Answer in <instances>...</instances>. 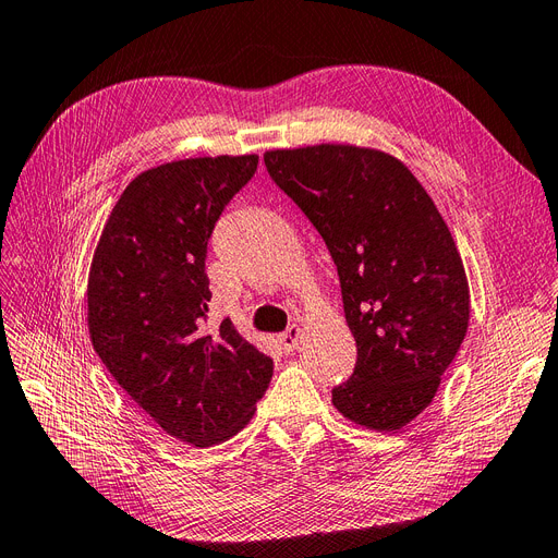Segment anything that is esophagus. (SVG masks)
Returning <instances> with one entry per match:
<instances>
[{
	"label": "esophagus",
	"instance_id": "obj_1",
	"mask_svg": "<svg viewBox=\"0 0 558 558\" xmlns=\"http://www.w3.org/2000/svg\"><path fill=\"white\" fill-rule=\"evenodd\" d=\"M277 342H279V347H281L283 353L295 351V347H298V342H300V328H298V326H291L289 330L281 332V335L277 337Z\"/></svg>",
	"mask_w": 558,
	"mask_h": 558
}]
</instances>
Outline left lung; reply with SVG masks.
I'll use <instances>...</instances> for the list:
<instances>
[{"instance_id":"obj_1","label":"left lung","mask_w":558,"mask_h":558,"mask_svg":"<svg viewBox=\"0 0 558 558\" xmlns=\"http://www.w3.org/2000/svg\"><path fill=\"white\" fill-rule=\"evenodd\" d=\"M263 158L340 275L359 361L332 388L335 410L369 430H402L433 402L470 326L465 267L442 214L379 148L316 144Z\"/></svg>"}]
</instances>
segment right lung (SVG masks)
<instances>
[{
    "mask_svg": "<svg viewBox=\"0 0 558 558\" xmlns=\"http://www.w3.org/2000/svg\"><path fill=\"white\" fill-rule=\"evenodd\" d=\"M256 167V154L150 167L118 197L90 263L97 356L165 433L197 449L238 435L272 379V359L230 318L205 328L207 242Z\"/></svg>",
    "mask_w": 558,
    "mask_h": 558,
    "instance_id": "1",
    "label": "right lung"
}]
</instances>
